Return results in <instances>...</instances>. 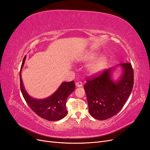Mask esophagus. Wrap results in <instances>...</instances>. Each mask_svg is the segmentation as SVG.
Returning a JSON list of instances; mask_svg holds the SVG:
<instances>
[{
	"label": "esophagus",
	"mask_w": 150,
	"mask_h": 150,
	"mask_svg": "<svg viewBox=\"0 0 150 150\" xmlns=\"http://www.w3.org/2000/svg\"><path fill=\"white\" fill-rule=\"evenodd\" d=\"M75 85H76V87H80L82 86V82H80V81L79 82H76V83H75Z\"/></svg>",
	"instance_id": "esophagus-1"
}]
</instances>
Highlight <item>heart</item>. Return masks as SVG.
Wrapping results in <instances>:
<instances>
[{
  "mask_svg": "<svg viewBox=\"0 0 150 150\" xmlns=\"http://www.w3.org/2000/svg\"><path fill=\"white\" fill-rule=\"evenodd\" d=\"M98 55L99 54L98 52H91L87 53L83 58L85 60L92 61L96 59ZM107 63H108V58L106 56H102L92 62L88 67V70L93 74H98L106 67Z\"/></svg>",
  "mask_w": 150,
  "mask_h": 150,
  "instance_id": "b5f03b06",
  "label": "heart"
}]
</instances>
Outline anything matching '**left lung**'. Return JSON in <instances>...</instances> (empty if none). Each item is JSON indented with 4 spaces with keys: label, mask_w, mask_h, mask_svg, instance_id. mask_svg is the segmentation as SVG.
<instances>
[{
    "label": "left lung",
    "mask_w": 150,
    "mask_h": 150,
    "mask_svg": "<svg viewBox=\"0 0 150 150\" xmlns=\"http://www.w3.org/2000/svg\"><path fill=\"white\" fill-rule=\"evenodd\" d=\"M123 68L118 81L112 79L111 68L99 75L86 80V91L89 112L93 118L105 120L117 114L130 96L134 85V71L129 63L119 64Z\"/></svg>",
    "instance_id": "1"
}]
</instances>
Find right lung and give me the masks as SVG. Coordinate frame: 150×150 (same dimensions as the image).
<instances>
[{"label": "right lung", "mask_w": 150, "mask_h": 150, "mask_svg": "<svg viewBox=\"0 0 150 150\" xmlns=\"http://www.w3.org/2000/svg\"><path fill=\"white\" fill-rule=\"evenodd\" d=\"M25 59L26 56L23 60L20 71V88L25 100L30 108L41 118L49 121L61 120L68 113L66 108L67 99L68 96L75 90L74 81L63 82L55 93L47 98L34 99L26 93L21 79V70Z\"/></svg>", "instance_id": "1"}]
</instances>
